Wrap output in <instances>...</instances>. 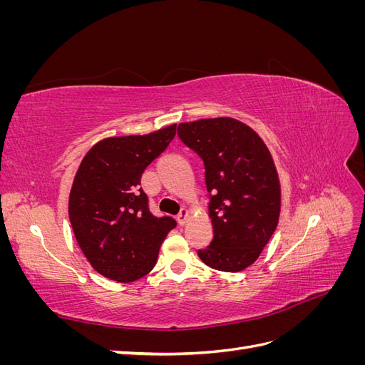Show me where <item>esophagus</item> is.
<instances>
[{"instance_id":"obj_1","label":"esophagus","mask_w":365,"mask_h":365,"mask_svg":"<svg viewBox=\"0 0 365 365\" xmlns=\"http://www.w3.org/2000/svg\"><path fill=\"white\" fill-rule=\"evenodd\" d=\"M189 215H190V210L187 207H182L181 212L178 213V216H176V219H178V224L184 225L187 222V219H189Z\"/></svg>"}]
</instances>
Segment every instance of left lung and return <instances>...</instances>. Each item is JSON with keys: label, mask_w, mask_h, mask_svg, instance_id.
Wrapping results in <instances>:
<instances>
[{"label": "left lung", "mask_w": 365, "mask_h": 365, "mask_svg": "<svg viewBox=\"0 0 365 365\" xmlns=\"http://www.w3.org/2000/svg\"><path fill=\"white\" fill-rule=\"evenodd\" d=\"M204 161L213 240L197 256L207 267L237 272L257 260L280 216V181L271 153L250 126L231 117L178 126Z\"/></svg>", "instance_id": "obj_1"}]
</instances>
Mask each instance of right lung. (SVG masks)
Segmentation results:
<instances>
[{
	"instance_id": "add662e5",
	"label": "right lung",
	"mask_w": 365,
	"mask_h": 365,
	"mask_svg": "<svg viewBox=\"0 0 365 365\" xmlns=\"http://www.w3.org/2000/svg\"><path fill=\"white\" fill-rule=\"evenodd\" d=\"M176 134V125L148 135L98 141L83 157L68 201L77 244L91 267L120 283L141 279L155 267L158 251L176 227L170 216L150 213L141 175Z\"/></svg>"
}]
</instances>
